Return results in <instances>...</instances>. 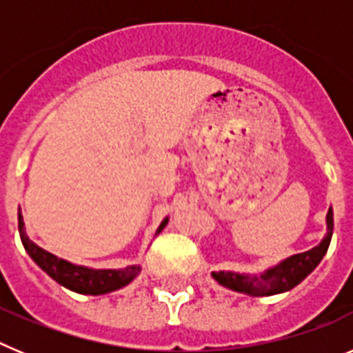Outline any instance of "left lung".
Masks as SVG:
<instances>
[{"label": "left lung", "instance_id": "8db88e82", "mask_svg": "<svg viewBox=\"0 0 353 353\" xmlns=\"http://www.w3.org/2000/svg\"><path fill=\"white\" fill-rule=\"evenodd\" d=\"M332 230H334V214H332V208H329V212H327V235L323 236L322 242L316 248L293 254V256L283 260L281 263L267 269L260 276L219 270V272H212V277L219 285L235 290L239 293L251 295V297L288 292V290L295 288L301 281H304L305 277L316 269V265L322 261V258L325 256L330 239H332Z\"/></svg>", "mask_w": 353, "mask_h": 353}]
</instances>
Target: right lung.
<instances>
[{
  "label": "right lung",
  "instance_id": "obj_1",
  "mask_svg": "<svg viewBox=\"0 0 353 353\" xmlns=\"http://www.w3.org/2000/svg\"><path fill=\"white\" fill-rule=\"evenodd\" d=\"M19 215V235L23 240V245L26 249V252L31 256V260L39 265L43 272L51 276L56 283H60L65 288L72 290L76 293H84V295H102V293L114 292V290H120L123 286L129 285L134 277L141 272V267L139 265H129L125 269H90V267H83V265H74L70 261L63 260V258L54 256L52 252L46 251V249L39 248V245L30 240V236L26 235V230H24V221L23 214H21V208L17 212ZM168 217L161 223V226L157 228L155 235L164 230V226L168 224Z\"/></svg>",
  "mask_w": 353,
  "mask_h": 353
}]
</instances>
